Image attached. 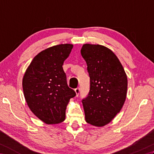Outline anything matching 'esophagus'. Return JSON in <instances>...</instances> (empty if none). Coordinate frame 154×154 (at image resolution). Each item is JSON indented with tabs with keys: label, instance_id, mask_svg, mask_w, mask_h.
Returning a JSON list of instances; mask_svg holds the SVG:
<instances>
[{
	"label": "esophagus",
	"instance_id": "1",
	"mask_svg": "<svg viewBox=\"0 0 154 154\" xmlns=\"http://www.w3.org/2000/svg\"><path fill=\"white\" fill-rule=\"evenodd\" d=\"M75 93H76V97H78V95H79V92H80L79 88H76V89H75Z\"/></svg>",
	"mask_w": 154,
	"mask_h": 154
}]
</instances>
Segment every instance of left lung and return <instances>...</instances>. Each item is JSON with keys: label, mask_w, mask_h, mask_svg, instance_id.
I'll return each mask as SVG.
<instances>
[{"label": "left lung", "mask_w": 154, "mask_h": 154, "mask_svg": "<svg viewBox=\"0 0 154 154\" xmlns=\"http://www.w3.org/2000/svg\"><path fill=\"white\" fill-rule=\"evenodd\" d=\"M81 54L90 77L89 93L82 100L85 120L102 127L122 109L127 94V75L116 55L104 45L84 44Z\"/></svg>", "instance_id": "1"}]
</instances>
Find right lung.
Returning a JSON list of instances; mask_svg holds the SVG:
<instances>
[{
  "mask_svg": "<svg viewBox=\"0 0 154 154\" xmlns=\"http://www.w3.org/2000/svg\"><path fill=\"white\" fill-rule=\"evenodd\" d=\"M73 44H60L42 51L34 57L22 79L26 101L35 116L47 124L62 122L71 98L76 95L68 87L62 65Z\"/></svg>",
  "mask_w": 154,
  "mask_h": 154,
  "instance_id": "add662e5",
  "label": "right lung"
}]
</instances>
